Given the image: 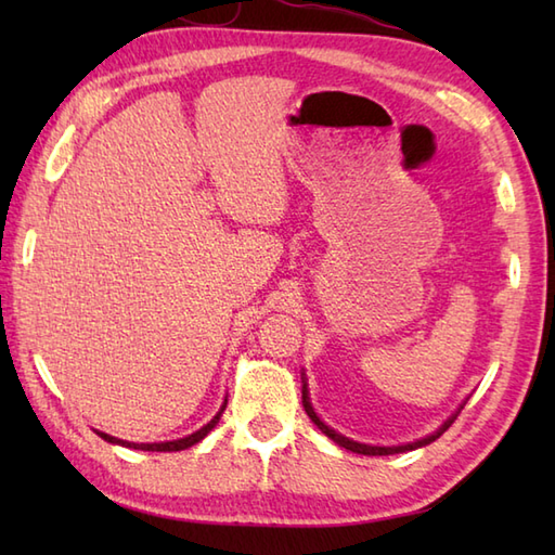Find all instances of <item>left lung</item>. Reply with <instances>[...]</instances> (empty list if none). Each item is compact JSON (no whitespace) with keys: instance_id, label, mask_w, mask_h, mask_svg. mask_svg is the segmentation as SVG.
Wrapping results in <instances>:
<instances>
[{"instance_id":"left-lung-1","label":"left lung","mask_w":555,"mask_h":555,"mask_svg":"<svg viewBox=\"0 0 555 555\" xmlns=\"http://www.w3.org/2000/svg\"><path fill=\"white\" fill-rule=\"evenodd\" d=\"M465 403H467V398L463 400V403L457 405V410L453 412L451 417H448L439 429L436 431H431V434H427L424 436V439H417V441H410V443H400V446H370V443H360V441H352V439H348V436H344V434H338L336 429H332L328 427L326 422H322V417L317 415L314 412V408H312V403H310V391H308V382H305V374H302V405H305V412H308V417L317 424V427L322 429V434H326L328 439H332L334 443H338L340 448H346V451H352V453H360V455H393V453H408V451H415V448H422V446H429L431 441H436L439 439V436L451 427V424L455 422V417L460 415V410L465 408Z\"/></svg>"}]
</instances>
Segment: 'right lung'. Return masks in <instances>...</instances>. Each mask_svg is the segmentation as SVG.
<instances>
[{"instance_id": "obj_1", "label": "right lung", "mask_w": 555, "mask_h": 555, "mask_svg": "<svg viewBox=\"0 0 555 555\" xmlns=\"http://www.w3.org/2000/svg\"><path fill=\"white\" fill-rule=\"evenodd\" d=\"M227 410V398H223V403H221V408H219V412L215 417H211L205 427H199L197 431H193V434H188V436H183V439H173V441H159V443H133V441H124V439H116V436H112V434H104V431H98V436H102L104 441H109V443H116V446H126V448H135V451H157V453H171V451H185V448H191V446H195V443H199L205 439V436L217 427L219 424V417H221V412Z\"/></svg>"}]
</instances>
